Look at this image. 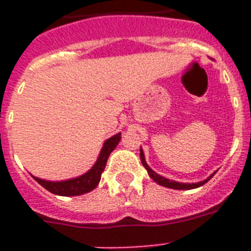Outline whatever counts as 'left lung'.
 Here are the masks:
<instances>
[{
  "label": "left lung",
  "mask_w": 251,
  "mask_h": 251,
  "mask_svg": "<svg viewBox=\"0 0 251 251\" xmlns=\"http://www.w3.org/2000/svg\"><path fill=\"white\" fill-rule=\"evenodd\" d=\"M141 161L143 167L147 169V173L151 178L155 181L156 183L161 185V186H165V187H169V189H175V190H190V189H195V187H199L204 185L206 182H208L212 177H214L215 172L210 177H207L206 179H203V181H199V182H194V183H185V182H177V181H173V179H169V178H165L163 176L157 175L156 172H153L151 168L149 167V164L146 163V159H145V152H143V150L141 149Z\"/></svg>",
  "instance_id": "left-lung-1"
}]
</instances>
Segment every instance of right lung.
<instances>
[{
	"mask_svg": "<svg viewBox=\"0 0 251 251\" xmlns=\"http://www.w3.org/2000/svg\"><path fill=\"white\" fill-rule=\"evenodd\" d=\"M120 141H121V133L114 134L113 137L106 139L104 142V145H102L101 151L99 153L98 160L94 164V167L82 176H78V177H74V178L70 179H65V181H48V179H41L32 175L31 176L40 183L41 186L45 187L52 194L62 195V197H76V195L90 193L100 182L101 173L105 169L106 160H108L110 152L117 147Z\"/></svg>",
	"mask_w": 251,
	"mask_h": 251,
	"instance_id": "1",
	"label": "right lung"
}]
</instances>
